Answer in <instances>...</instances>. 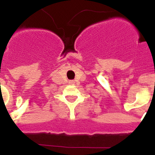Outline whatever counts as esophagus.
Listing matches in <instances>:
<instances>
[{"label": "esophagus", "instance_id": "34e87169", "mask_svg": "<svg viewBox=\"0 0 155 155\" xmlns=\"http://www.w3.org/2000/svg\"><path fill=\"white\" fill-rule=\"evenodd\" d=\"M75 81H74V80H70V81H69V84H75Z\"/></svg>", "mask_w": 155, "mask_h": 155}]
</instances>
